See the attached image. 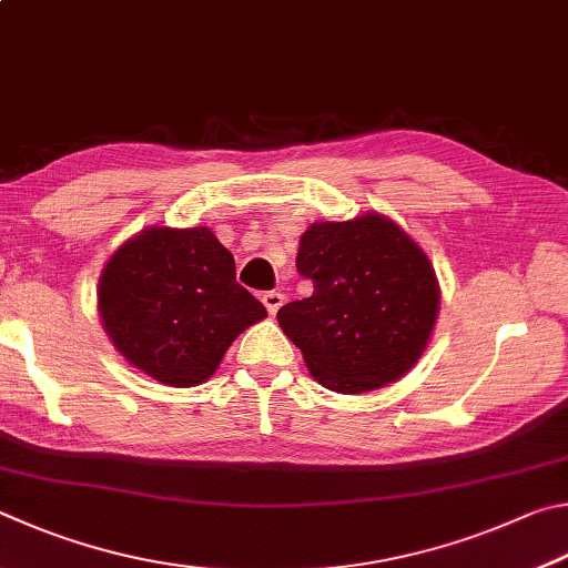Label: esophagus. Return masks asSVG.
<instances>
[{
    "label": "esophagus",
    "mask_w": 568,
    "mask_h": 568,
    "mask_svg": "<svg viewBox=\"0 0 568 568\" xmlns=\"http://www.w3.org/2000/svg\"><path fill=\"white\" fill-rule=\"evenodd\" d=\"M262 302H264L268 314H276L284 304V294L282 292H266V294H262Z\"/></svg>",
    "instance_id": "esophagus-1"
}]
</instances>
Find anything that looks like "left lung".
<instances>
[{
  "instance_id": "1",
  "label": "left lung",
  "mask_w": 568,
  "mask_h": 568,
  "mask_svg": "<svg viewBox=\"0 0 568 568\" xmlns=\"http://www.w3.org/2000/svg\"><path fill=\"white\" fill-rule=\"evenodd\" d=\"M296 268L312 296L278 310L282 332L306 369L339 394L399 382L422 359L439 316V278L424 248L379 212L314 222Z\"/></svg>"
}]
</instances>
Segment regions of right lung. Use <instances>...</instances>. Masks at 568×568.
Instances as JSON below:
<instances>
[{"mask_svg": "<svg viewBox=\"0 0 568 568\" xmlns=\"http://www.w3.org/2000/svg\"><path fill=\"white\" fill-rule=\"evenodd\" d=\"M97 310L134 369L179 389L206 382L236 336L266 316L209 226H146L126 239L99 274Z\"/></svg>", "mask_w": 568, "mask_h": 568, "instance_id": "add662e5", "label": "right lung"}]
</instances>
